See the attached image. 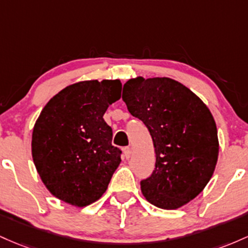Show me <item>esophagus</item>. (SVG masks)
Here are the masks:
<instances>
[{"label":"esophagus","mask_w":248,"mask_h":248,"mask_svg":"<svg viewBox=\"0 0 248 248\" xmlns=\"http://www.w3.org/2000/svg\"><path fill=\"white\" fill-rule=\"evenodd\" d=\"M123 151H124V155H125V158H126V159H129V158L131 157V147H130V146L125 147V149L123 150Z\"/></svg>","instance_id":"1"}]
</instances>
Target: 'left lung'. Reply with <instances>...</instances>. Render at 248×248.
<instances>
[{"label": "left lung", "instance_id": "obj_1", "mask_svg": "<svg viewBox=\"0 0 248 248\" xmlns=\"http://www.w3.org/2000/svg\"><path fill=\"white\" fill-rule=\"evenodd\" d=\"M122 98L154 141L155 168L140 182L141 193L164 210L184 206L216 169L219 140L212 113L190 89L168 77L129 79Z\"/></svg>", "mask_w": 248, "mask_h": 248}]
</instances>
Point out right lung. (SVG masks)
<instances>
[{
  "label": "right lung",
  "instance_id": "right-lung-1",
  "mask_svg": "<svg viewBox=\"0 0 248 248\" xmlns=\"http://www.w3.org/2000/svg\"><path fill=\"white\" fill-rule=\"evenodd\" d=\"M122 93L119 79L83 80L64 88L36 121L31 154L42 182L56 198L77 207L98 200L121 164L105 111Z\"/></svg>",
  "mask_w": 248,
  "mask_h": 248
}]
</instances>
